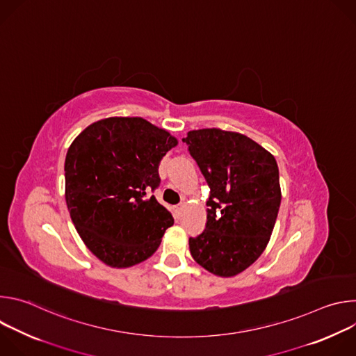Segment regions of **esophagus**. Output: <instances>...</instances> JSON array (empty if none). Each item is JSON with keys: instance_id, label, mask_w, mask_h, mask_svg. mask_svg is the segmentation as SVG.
Segmentation results:
<instances>
[{"instance_id": "esophagus-1", "label": "esophagus", "mask_w": 356, "mask_h": 356, "mask_svg": "<svg viewBox=\"0 0 356 356\" xmlns=\"http://www.w3.org/2000/svg\"><path fill=\"white\" fill-rule=\"evenodd\" d=\"M183 207H184V204H183V202H179V204H176V206H175L173 211H175V217H176V218H180Z\"/></svg>"}]
</instances>
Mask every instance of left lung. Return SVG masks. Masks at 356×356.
<instances>
[{"label": "left lung", "instance_id": "1", "mask_svg": "<svg viewBox=\"0 0 356 356\" xmlns=\"http://www.w3.org/2000/svg\"><path fill=\"white\" fill-rule=\"evenodd\" d=\"M183 142L210 187L206 228L188 238L191 257L217 276H235L272 235L282 200L276 159L250 138L217 128L190 131Z\"/></svg>", "mask_w": 356, "mask_h": 356}]
</instances>
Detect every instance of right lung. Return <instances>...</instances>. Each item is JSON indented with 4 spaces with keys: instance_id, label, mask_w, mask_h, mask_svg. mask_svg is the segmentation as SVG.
Masks as SVG:
<instances>
[{
    "instance_id": "add662e5",
    "label": "right lung",
    "mask_w": 356,
    "mask_h": 356,
    "mask_svg": "<svg viewBox=\"0 0 356 356\" xmlns=\"http://www.w3.org/2000/svg\"><path fill=\"white\" fill-rule=\"evenodd\" d=\"M177 145L143 118H107L87 127L70 145L66 202L86 246L111 268L134 266L155 253L173 225L154 193L159 163Z\"/></svg>"
}]
</instances>
